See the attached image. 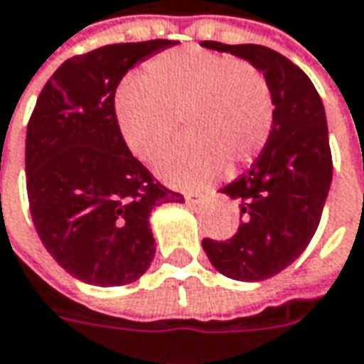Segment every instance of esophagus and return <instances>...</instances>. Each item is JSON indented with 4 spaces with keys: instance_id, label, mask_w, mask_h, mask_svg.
Segmentation results:
<instances>
[{
    "instance_id": "esophagus-1",
    "label": "esophagus",
    "mask_w": 364,
    "mask_h": 364,
    "mask_svg": "<svg viewBox=\"0 0 364 364\" xmlns=\"http://www.w3.org/2000/svg\"><path fill=\"white\" fill-rule=\"evenodd\" d=\"M209 198L210 192H188V194H186V203H191V205L205 203V200H209Z\"/></svg>"
}]
</instances>
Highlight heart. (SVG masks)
<instances>
[{
  "mask_svg": "<svg viewBox=\"0 0 364 364\" xmlns=\"http://www.w3.org/2000/svg\"><path fill=\"white\" fill-rule=\"evenodd\" d=\"M114 112L124 143L143 161L164 154L180 120L186 139L157 164V173L180 188L209 184L228 164L235 170L254 161L274 122L272 94L262 73L198 46L154 57L141 82L120 87Z\"/></svg>",
  "mask_w": 364,
  "mask_h": 364,
  "instance_id": "obj_1",
  "label": "heart"
}]
</instances>
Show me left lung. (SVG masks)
<instances>
[{"instance_id": "left-lung-1", "label": "left lung", "mask_w": 364, "mask_h": 364, "mask_svg": "<svg viewBox=\"0 0 364 364\" xmlns=\"http://www.w3.org/2000/svg\"><path fill=\"white\" fill-rule=\"evenodd\" d=\"M200 46L247 61L272 94L274 122L262 154L221 188L240 203L237 233L228 242L203 240L210 264L228 279L266 281L299 258L319 225L332 184L326 110L311 80L281 53L215 41Z\"/></svg>"}]
</instances>
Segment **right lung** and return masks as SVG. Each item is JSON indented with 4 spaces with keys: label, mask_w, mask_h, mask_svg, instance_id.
Segmentation results:
<instances>
[{
    "label": "right lung",
    "mask_w": 364,
    "mask_h": 364,
    "mask_svg": "<svg viewBox=\"0 0 364 364\" xmlns=\"http://www.w3.org/2000/svg\"><path fill=\"white\" fill-rule=\"evenodd\" d=\"M170 46L159 38L71 57L36 100L26 131L30 215L46 252L77 281H136L155 256L151 210L184 203L129 151L114 112L129 69Z\"/></svg>",
    "instance_id": "obj_1"
}]
</instances>
